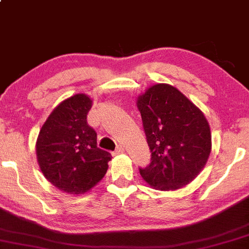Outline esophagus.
Instances as JSON below:
<instances>
[{"label": "esophagus", "instance_id": "esophagus-1", "mask_svg": "<svg viewBox=\"0 0 249 249\" xmlns=\"http://www.w3.org/2000/svg\"><path fill=\"white\" fill-rule=\"evenodd\" d=\"M124 146H121V145L117 146V147H116V149H115V153H116V154L124 153Z\"/></svg>", "mask_w": 249, "mask_h": 249}]
</instances>
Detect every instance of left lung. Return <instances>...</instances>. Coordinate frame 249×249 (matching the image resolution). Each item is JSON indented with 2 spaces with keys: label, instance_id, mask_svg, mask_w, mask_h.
I'll list each match as a JSON object with an SVG mask.
<instances>
[{
  "label": "left lung",
  "instance_id": "8db88e82",
  "mask_svg": "<svg viewBox=\"0 0 249 249\" xmlns=\"http://www.w3.org/2000/svg\"><path fill=\"white\" fill-rule=\"evenodd\" d=\"M151 151L140 175L157 190H177L194 180L211 151V133L202 111L176 88L156 84L138 98Z\"/></svg>",
  "mask_w": 249,
  "mask_h": 249
}]
</instances>
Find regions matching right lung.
I'll return each instance as SVG.
<instances>
[{
	"mask_svg": "<svg viewBox=\"0 0 249 249\" xmlns=\"http://www.w3.org/2000/svg\"><path fill=\"white\" fill-rule=\"evenodd\" d=\"M91 100L77 93L51 113L36 141V158L51 184L70 195L84 194L106 175L109 152L97 147V133L88 124Z\"/></svg>",
	"mask_w": 249,
	"mask_h": 249,
	"instance_id": "1",
	"label": "right lung"
}]
</instances>
